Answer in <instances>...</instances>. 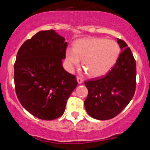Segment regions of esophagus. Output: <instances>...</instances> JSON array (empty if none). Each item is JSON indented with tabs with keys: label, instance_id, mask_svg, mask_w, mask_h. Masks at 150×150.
Returning a JSON list of instances; mask_svg holds the SVG:
<instances>
[{
	"label": "esophagus",
	"instance_id": "obj_1",
	"mask_svg": "<svg viewBox=\"0 0 150 150\" xmlns=\"http://www.w3.org/2000/svg\"><path fill=\"white\" fill-rule=\"evenodd\" d=\"M77 81H78V84H81V83H83V79H82L81 78H80V77H77Z\"/></svg>",
	"mask_w": 150,
	"mask_h": 150
}]
</instances>
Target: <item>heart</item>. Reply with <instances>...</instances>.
<instances>
[{"instance_id": "obj_1", "label": "heart", "mask_w": 150, "mask_h": 150, "mask_svg": "<svg viewBox=\"0 0 150 150\" xmlns=\"http://www.w3.org/2000/svg\"><path fill=\"white\" fill-rule=\"evenodd\" d=\"M120 53L117 42L103 38H85L77 40L73 50L67 49L66 59L78 65L83 60V67L90 76H103L112 68Z\"/></svg>"}]
</instances>
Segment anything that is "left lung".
Masks as SVG:
<instances>
[{
  "mask_svg": "<svg viewBox=\"0 0 150 150\" xmlns=\"http://www.w3.org/2000/svg\"><path fill=\"white\" fill-rule=\"evenodd\" d=\"M117 42L122 51L111 70L105 76L85 82L88 90L85 110L90 117L100 120L120 114L135 92V60L124 40L117 38Z\"/></svg>",
  "mask_w": 150,
  "mask_h": 150,
  "instance_id": "left-lung-1",
  "label": "left lung"
}]
</instances>
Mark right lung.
Returning a JSON list of instances; mask_svg holds the SVG:
<instances>
[{
	"label": "right lung",
	"mask_w": 150,
	"mask_h": 150,
	"mask_svg": "<svg viewBox=\"0 0 150 150\" xmlns=\"http://www.w3.org/2000/svg\"><path fill=\"white\" fill-rule=\"evenodd\" d=\"M67 42L54 30H42L20 47L14 64L16 93L22 106L45 120L62 116L78 85L62 65Z\"/></svg>",
	"instance_id": "add662e5"
}]
</instances>
